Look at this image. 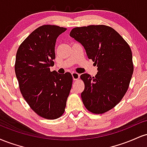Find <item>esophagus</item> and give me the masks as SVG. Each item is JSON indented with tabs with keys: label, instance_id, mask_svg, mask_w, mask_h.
Here are the masks:
<instances>
[{
	"label": "esophagus",
	"instance_id": "obj_1",
	"mask_svg": "<svg viewBox=\"0 0 147 147\" xmlns=\"http://www.w3.org/2000/svg\"><path fill=\"white\" fill-rule=\"evenodd\" d=\"M72 79H73L74 80H77V79H79V74L77 73V72H72Z\"/></svg>",
	"mask_w": 147,
	"mask_h": 147
}]
</instances>
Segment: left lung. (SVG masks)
Listing matches in <instances>:
<instances>
[{
    "mask_svg": "<svg viewBox=\"0 0 147 147\" xmlns=\"http://www.w3.org/2000/svg\"><path fill=\"white\" fill-rule=\"evenodd\" d=\"M70 36L83 45L98 70L95 77L81 75L85 84L82 102L90 112L104 113L117 105L129 88L133 72L131 48L119 33L106 25L75 28Z\"/></svg>",
    "mask_w": 147,
    "mask_h": 147,
    "instance_id": "8db88e82",
    "label": "left lung"
}]
</instances>
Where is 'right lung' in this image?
Masks as SVG:
<instances>
[{
  "mask_svg": "<svg viewBox=\"0 0 147 147\" xmlns=\"http://www.w3.org/2000/svg\"><path fill=\"white\" fill-rule=\"evenodd\" d=\"M67 29L45 25L33 31L18 48L15 73L20 90L31 109L42 117L55 119L65 111L72 84L70 72L50 71L57 38Z\"/></svg>",
  "mask_w": 147,
  "mask_h": 147,
  "instance_id": "1",
  "label": "right lung"
}]
</instances>
